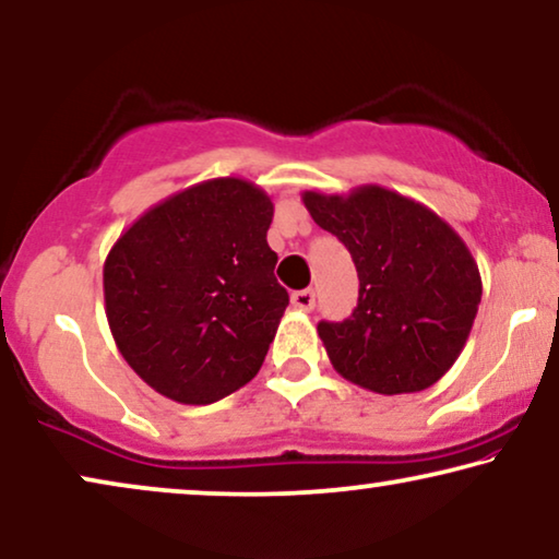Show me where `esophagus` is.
Returning <instances> with one entry per match:
<instances>
[{"label":"esophagus","mask_w":559,"mask_h":559,"mask_svg":"<svg viewBox=\"0 0 559 559\" xmlns=\"http://www.w3.org/2000/svg\"><path fill=\"white\" fill-rule=\"evenodd\" d=\"M314 301H317V296H314V292H311V288H304V292L292 294V304L299 311H311V309H314Z\"/></svg>","instance_id":"34e87169"}]
</instances>
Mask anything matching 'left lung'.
Masks as SVG:
<instances>
[{
	"mask_svg": "<svg viewBox=\"0 0 559 559\" xmlns=\"http://www.w3.org/2000/svg\"><path fill=\"white\" fill-rule=\"evenodd\" d=\"M301 199L349 250L360 278L353 314L317 324L334 370L383 396L435 385L463 353L483 294L463 237L424 204L376 183Z\"/></svg>",
	"mask_w": 559,
	"mask_h": 559,
	"instance_id": "1",
	"label": "left lung"
}]
</instances>
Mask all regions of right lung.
I'll return each instance as SVG.
<instances>
[{"instance_id": "obj_1", "label": "right lung", "mask_w": 559, "mask_h": 559, "mask_svg": "<svg viewBox=\"0 0 559 559\" xmlns=\"http://www.w3.org/2000/svg\"><path fill=\"white\" fill-rule=\"evenodd\" d=\"M273 202L245 178H212L155 204L104 260L119 353L178 404H214L250 383L288 307L267 248Z\"/></svg>"}]
</instances>
